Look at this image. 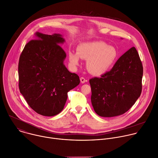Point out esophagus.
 Segmentation results:
<instances>
[{
    "mask_svg": "<svg viewBox=\"0 0 158 158\" xmlns=\"http://www.w3.org/2000/svg\"><path fill=\"white\" fill-rule=\"evenodd\" d=\"M86 80H85V78H83V77H81L80 78V81H81V83H85V82H86Z\"/></svg>",
    "mask_w": 158,
    "mask_h": 158,
    "instance_id": "34e87169",
    "label": "esophagus"
}]
</instances>
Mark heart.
<instances>
[{
  "instance_id": "heart-1",
  "label": "heart",
  "mask_w": 158,
  "mask_h": 158,
  "mask_svg": "<svg viewBox=\"0 0 158 158\" xmlns=\"http://www.w3.org/2000/svg\"><path fill=\"white\" fill-rule=\"evenodd\" d=\"M117 56L116 50L102 42L83 43L78 46L77 53L69 52V62L73 67L80 65V58L88 60L87 69L94 75L107 72L114 64Z\"/></svg>"
}]
</instances>
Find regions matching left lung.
I'll return each instance as SVG.
<instances>
[{
    "instance_id": "1",
    "label": "left lung",
    "mask_w": 158,
    "mask_h": 158,
    "mask_svg": "<svg viewBox=\"0 0 158 158\" xmlns=\"http://www.w3.org/2000/svg\"><path fill=\"white\" fill-rule=\"evenodd\" d=\"M143 68L139 54L132 47L109 72L89 80L94 111L102 117H113L128 111L140 97Z\"/></svg>"
}]
</instances>
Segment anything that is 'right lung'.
Here are the masks:
<instances>
[{"label":"right lung","mask_w":158,"mask_h":158,"mask_svg":"<svg viewBox=\"0 0 158 158\" xmlns=\"http://www.w3.org/2000/svg\"><path fill=\"white\" fill-rule=\"evenodd\" d=\"M35 35L37 40L28 42L20 56L19 89L36 113L53 116L64 109L68 92L79 85L80 78L64 64L67 55L60 45L65 42L61 35Z\"/></svg>","instance_id":"obj_1"}]
</instances>
